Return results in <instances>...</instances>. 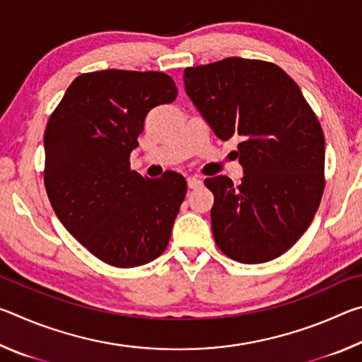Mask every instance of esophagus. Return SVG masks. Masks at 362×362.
Returning a JSON list of instances; mask_svg holds the SVG:
<instances>
[{"instance_id": "obj_1", "label": "esophagus", "mask_w": 362, "mask_h": 362, "mask_svg": "<svg viewBox=\"0 0 362 362\" xmlns=\"http://www.w3.org/2000/svg\"><path fill=\"white\" fill-rule=\"evenodd\" d=\"M187 182H188V188L189 189H196V188H199L201 185H203V180L198 179V177H189Z\"/></svg>"}]
</instances>
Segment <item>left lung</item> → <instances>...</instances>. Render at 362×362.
Returning a JSON list of instances; mask_svg holds the SVG:
<instances>
[{"instance_id": "left-lung-1", "label": "left lung", "mask_w": 362, "mask_h": 362, "mask_svg": "<svg viewBox=\"0 0 362 362\" xmlns=\"http://www.w3.org/2000/svg\"><path fill=\"white\" fill-rule=\"evenodd\" d=\"M185 90L216 136L240 137L238 187L209 177L212 233L241 263L287 252L313 222L324 185V134L296 81L265 60L228 57L188 66Z\"/></svg>"}]
</instances>
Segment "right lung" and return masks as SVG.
Returning a JSON list of instances; mask_svg holds the SVG:
<instances>
[{"label":"right lung","mask_w":362,"mask_h":362,"mask_svg":"<svg viewBox=\"0 0 362 362\" xmlns=\"http://www.w3.org/2000/svg\"><path fill=\"white\" fill-rule=\"evenodd\" d=\"M175 97L163 71L83 73L47 121L42 175L52 209L112 267L145 265L168 247L187 180L174 170L142 177L129 158L150 110Z\"/></svg>","instance_id":"right-lung-1"}]
</instances>
